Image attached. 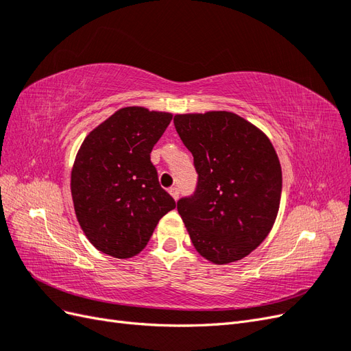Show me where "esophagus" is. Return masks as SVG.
Instances as JSON below:
<instances>
[{"instance_id":"1","label":"esophagus","mask_w":351,"mask_h":351,"mask_svg":"<svg viewBox=\"0 0 351 351\" xmlns=\"http://www.w3.org/2000/svg\"><path fill=\"white\" fill-rule=\"evenodd\" d=\"M169 192V195H171L173 197H174V200H177L178 199V196H180V190H178V187H171L168 190Z\"/></svg>"}]
</instances>
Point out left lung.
I'll return each instance as SVG.
<instances>
[{"label": "left lung", "instance_id": "8db88e82", "mask_svg": "<svg viewBox=\"0 0 351 351\" xmlns=\"http://www.w3.org/2000/svg\"><path fill=\"white\" fill-rule=\"evenodd\" d=\"M176 130L197 171L193 196L177 202L195 249L215 265L247 256L277 219L282 174L268 136L230 111L177 114Z\"/></svg>", "mask_w": 351, "mask_h": 351}]
</instances>
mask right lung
Returning <instances> with one entry per match:
<instances>
[{
  "label": "right lung",
  "mask_w": 351,
  "mask_h": 351,
  "mask_svg": "<svg viewBox=\"0 0 351 351\" xmlns=\"http://www.w3.org/2000/svg\"><path fill=\"white\" fill-rule=\"evenodd\" d=\"M173 114L125 107L84 137L71 168L74 212L99 252L133 258L149 241L174 199L159 186L151 162Z\"/></svg>",
  "instance_id": "obj_1"
}]
</instances>
